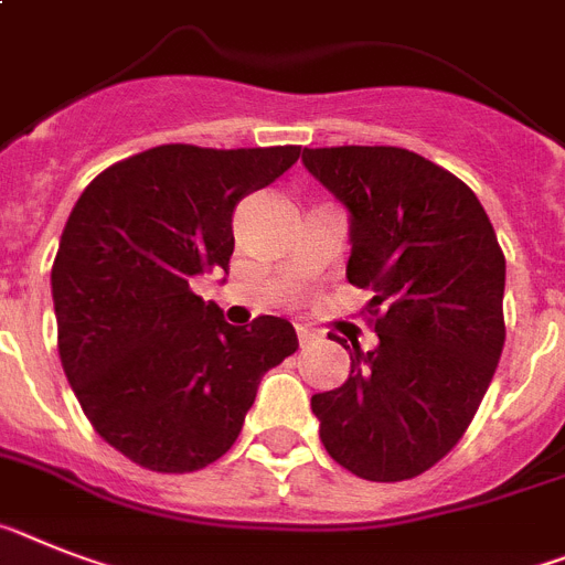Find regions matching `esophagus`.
<instances>
[{
    "mask_svg": "<svg viewBox=\"0 0 565 565\" xmlns=\"http://www.w3.org/2000/svg\"><path fill=\"white\" fill-rule=\"evenodd\" d=\"M316 341V333L312 330H307V327H298V344L301 348H307V344H312Z\"/></svg>",
    "mask_w": 565,
    "mask_h": 565,
    "instance_id": "34e87169",
    "label": "esophagus"
}]
</instances>
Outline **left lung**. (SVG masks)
Here are the masks:
<instances>
[{
    "label": "left lung",
    "instance_id": "1",
    "mask_svg": "<svg viewBox=\"0 0 565 565\" xmlns=\"http://www.w3.org/2000/svg\"><path fill=\"white\" fill-rule=\"evenodd\" d=\"M307 172L350 212L348 281L371 290L379 348L316 393L327 454L350 473L399 482L434 468L471 425L502 344L505 255L477 194L396 146L305 149Z\"/></svg>",
    "mask_w": 565,
    "mask_h": 565
}]
</instances>
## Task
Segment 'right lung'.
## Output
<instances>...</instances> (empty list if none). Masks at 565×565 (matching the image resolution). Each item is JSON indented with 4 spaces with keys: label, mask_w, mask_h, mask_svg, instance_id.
Returning <instances> with one entry per match:
<instances>
[{
    "label": "right lung",
    "mask_w": 565,
    "mask_h": 565,
    "mask_svg": "<svg viewBox=\"0 0 565 565\" xmlns=\"http://www.w3.org/2000/svg\"><path fill=\"white\" fill-rule=\"evenodd\" d=\"M301 146H154L85 186L60 238L56 348L83 414L111 448L160 473L230 451L260 376L298 350L287 319L232 327L189 281L230 269L232 212Z\"/></svg>",
    "instance_id": "add662e5"
}]
</instances>
